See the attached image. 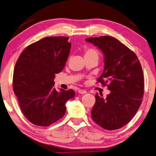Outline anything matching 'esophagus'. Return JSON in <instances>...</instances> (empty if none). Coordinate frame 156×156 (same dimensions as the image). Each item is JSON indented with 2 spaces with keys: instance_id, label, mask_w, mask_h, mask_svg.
Here are the masks:
<instances>
[{
  "instance_id": "1",
  "label": "esophagus",
  "mask_w": 156,
  "mask_h": 156,
  "mask_svg": "<svg viewBox=\"0 0 156 156\" xmlns=\"http://www.w3.org/2000/svg\"><path fill=\"white\" fill-rule=\"evenodd\" d=\"M78 92L80 93V94H85V93H87V90L84 89H78Z\"/></svg>"
}]
</instances>
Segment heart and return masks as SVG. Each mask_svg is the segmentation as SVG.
I'll use <instances>...</instances> for the list:
<instances>
[{
    "label": "heart",
    "instance_id": "b5f03b06",
    "mask_svg": "<svg viewBox=\"0 0 156 156\" xmlns=\"http://www.w3.org/2000/svg\"><path fill=\"white\" fill-rule=\"evenodd\" d=\"M84 58H87V57H95L97 58H99L98 51L95 48H90V47L85 48L84 50Z\"/></svg>",
    "mask_w": 156,
    "mask_h": 156
}]
</instances>
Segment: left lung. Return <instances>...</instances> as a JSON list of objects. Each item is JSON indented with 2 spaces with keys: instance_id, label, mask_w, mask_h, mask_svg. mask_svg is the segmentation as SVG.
Listing matches in <instances>:
<instances>
[{
  "instance_id": "8db88e82",
  "label": "left lung",
  "mask_w": 156,
  "mask_h": 156,
  "mask_svg": "<svg viewBox=\"0 0 156 156\" xmlns=\"http://www.w3.org/2000/svg\"><path fill=\"white\" fill-rule=\"evenodd\" d=\"M86 41L104 54V68L98 82L110 90L106 98L96 93L91 117L104 129H119L134 117L142 103V67L135 53L112 37H89Z\"/></svg>"
}]
</instances>
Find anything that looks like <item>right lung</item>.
I'll use <instances>...</instances> for the list:
<instances>
[{
	"label": "right lung",
	"mask_w": 156,
	"mask_h": 156,
	"mask_svg": "<svg viewBox=\"0 0 156 156\" xmlns=\"http://www.w3.org/2000/svg\"><path fill=\"white\" fill-rule=\"evenodd\" d=\"M67 37H48L25 48L16 63L13 89L19 105L34 125L47 127L65 115L66 104L75 96L72 89L54 87L56 73L66 66L71 43Z\"/></svg>",
	"instance_id": "right-lung-1"
}]
</instances>
